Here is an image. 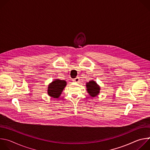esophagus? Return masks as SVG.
<instances>
[{"instance_id":"1","label":"esophagus","mask_w":150,"mask_h":150,"mask_svg":"<svg viewBox=\"0 0 150 150\" xmlns=\"http://www.w3.org/2000/svg\"><path fill=\"white\" fill-rule=\"evenodd\" d=\"M79 78H78V77H76V78H75V79H73V81L74 82H79Z\"/></svg>"}]
</instances>
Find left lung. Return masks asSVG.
Returning <instances> with one entry per match:
<instances>
[{
    "label": "left lung",
    "instance_id": "8db88e82",
    "mask_svg": "<svg viewBox=\"0 0 150 150\" xmlns=\"http://www.w3.org/2000/svg\"><path fill=\"white\" fill-rule=\"evenodd\" d=\"M86 87L88 93L92 97L97 96L100 93V87L94 81L92 80L87 82Z\"/></svg>",
    "mask_w": 150,
    "mask_h": 150
}]
</instances>
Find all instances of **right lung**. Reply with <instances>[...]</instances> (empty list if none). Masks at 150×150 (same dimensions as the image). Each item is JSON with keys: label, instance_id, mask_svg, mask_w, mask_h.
I'll list each match as a JSON object with an SVG mask.
<instances>
[{"label": "right lung", "instance_id": "right-lung-1", "mask_svg": "<svg viewBox=\"0 0 150 150\" xmlns=\"http://www.w3.org/2000/svg\"><path fill=\"white\" fill-rule=\"evenodd\" d=\"M66 85L67 82L65 80L56 79L49 85L47 90L49 96L54 98H59Z\"/></svg>", "mask_w": 150, "mask_h": 150}]
</instances>
